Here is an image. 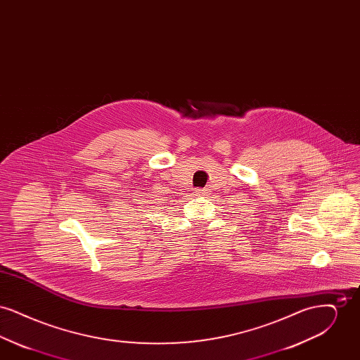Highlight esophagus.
<instances>
[{"instance_id":"obj_1","label":"esophagus","mask_w":360,"mask_h":360,"mask_svg":"<svg viewBox=\"0 0 360 360\" xmlns=\"http://www.w3.org/2000/svg\"><path fill=\"white\" fill-rule=\"evenodd\" d=\"M205 188H197V190H195V195H198V197H202V195H205Z\"/></svg>"}]
</instances>
